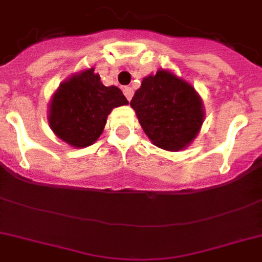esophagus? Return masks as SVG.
<instances>
[{"mask_svg":"<svg viewBox=\"0 0 262 262\" xmlns=\"http://www.w3.org/2000/svg\"><path fill=\"white\" fill-rule=\"evenodd\" d=\"M123 94H125V96H126V99L130 102L132 96H133V90H132L130 87H125L123 88Z\"/></svg>","mask_w":262,"mask_h":262,"instance_id":"esophagus-1","label":"esophagus"}]
</instances>
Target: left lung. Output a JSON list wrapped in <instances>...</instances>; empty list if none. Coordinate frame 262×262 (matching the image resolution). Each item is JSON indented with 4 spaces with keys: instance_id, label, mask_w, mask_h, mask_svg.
<instances>
[{
    "instance_id": "1",
    "label": "left lung",
    "mask_w": 262,
    "mask_h": 262,
    "mask_svg": "<svg viewBox=\"0 0 262 262\" xmlns=\"http://www.w3.org/2000/svg\"><path fill=\"white\" fill-rule=\"evenodd\" d=\"M130 106L151 143L170 152L189 147L205 117L194 87L167 69L144 77Z\"/></svg>"
}]
</instances>
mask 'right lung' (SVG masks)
<instances>
[{
  "mask_svg": "<svg viewBox=\"0 0 262 262\" xmlns=\"http://www.w3.org/2000/svg\"><path fill=\"white\" fill-rule=\"evenodd\" d=\"M95 68L59 84L49 103L47 121L54 135L73 148L90 147L103 133L113 108L129 102L115 85L106 87Z\"/></svg>",
  "mask_w": 262,
  "mask_h": 262,
  "instance_id": "obj_1",
  "label": "right lung"
}]
</instances>
